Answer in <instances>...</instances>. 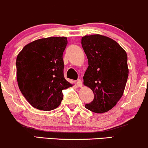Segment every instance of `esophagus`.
Returning <instances> with one entry per match:
<instances>
[{
	"label": "esophagus",
	"instance_id": "1",
	"mask_svg": "<svg viewBox=\"0 0 148 148\" xmlns=\"http://www.w3.org/2000/svg\"><path fill=\"white\" fill-rule=\"evenodd\" d=\"M77 86H79V87H82L83 84H82V82L81 79H78L77 81Z\"/></svg>",
	"mask_w": 148,
	"mask_h": 148
}]
</instances>
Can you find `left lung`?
<instances>
[{"mask_svg": "<svg viewBox=\"0 0 148 148\" xmlns=\"http://www.w3.org/2000/svg\"><path fill=\"white\" fill-rule=\"evenodd\" d=\"M82 46L88 62L83 83L94 93L85 107L97 114L107 112L124 93L129 74L127 55L116 41L100 34L82 36Z\"/></svg>", "mask_w": 148, "mask_h": 148, "instance_id": "obj_1", "label": "left lung"}]
</instances>
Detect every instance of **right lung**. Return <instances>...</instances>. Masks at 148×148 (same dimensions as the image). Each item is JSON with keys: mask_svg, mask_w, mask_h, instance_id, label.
<instances>
[{"mask_svg": "<svg viewBox=\"0 0 148 148\" xmlns=\"http://www.w3.org/2000/svg\"><path fill=\"white\" fill-rule=\"evenodd\" d=\"M67 43L65 36L39 39L25 45L17 55L19 89L34 108L56 109L63 100L62 90L73 85L64 77L62 56Z\"/></svg>", "mask_w": 148, "mask_h": 148, "instance_id": "1", "label": "right lung"}]
</instances>
